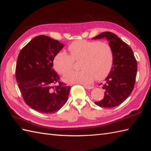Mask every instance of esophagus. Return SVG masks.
Returning a JSON list of instances; mask_svg holds the SVG:
<instances>
[{
  "mask_svg": "<svg viewBox=\"0 0 151 151\" xmlns=\"http://www.w3.org/2000/svg\"><path fill=\"white\" fill-rule=\"evenodd\" d=\"M84 87L86 89H88V90H90V89H92L93 88V86H88V85H84Z\"/></svg>",
  "mask_w": 151,
  "mask_h": 151,
  "instance_id": "34e87169",
  "label": "esophagus"
}]
</instances>
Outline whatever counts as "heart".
Segmentation results:
<instances>
[{
    "mask_svg": "<svg viewBox=\"0 0 151 151\" xmlns=\"http://www.w3.org/2000/svg\"><path fill=\"white\" fill-rule=\"evenodd\" d=\"M70 55L65 52L57 53L53 59L54 68L59 74L66 75L73 68V62H79V72H72L65 77L70 84L88 85L95 77L101 79L109 74L113 65L114 52L108 43L78 40L68 46Z\"/></svg>",
    "mask_w": 151,
    "mask_h": 151,
    "instance_id": "heart-1",
    "label": "heart"
}]
</instances>
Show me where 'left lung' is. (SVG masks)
<instances>
[{"mask_svg":"<svg viewBox=\"0 0 151 151\" xmlns=\"http://www.w3.org/2000/svg\"><path fill=\"white\" fill-rule=\"evenodd\" d=\"M106 38L114 52V61L109 76L103 86L104 98L95 102L103 108H114L128 98L134 87L137 74V61L131 48L114 33L105 32L93 39Z\"/></svg>","mask_w":151,"mask_h":151,"instance_id":"8db88e82","label":"left lung"}]
</instances>
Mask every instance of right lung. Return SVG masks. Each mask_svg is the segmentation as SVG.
Returning <instances> with one entry per match:
<instances>
[{
  "instance_id": "add662e5",
  "label": "right lung",
  "mask_w": 151,
  "mask_h": 151,
  "mask_svg": "<svg viewBox=\"0 0 151 151\" xmlns=\"http://www.w3.org/2000/svg\"><path fill=\"white\" fill-rule=\"evenodd\" d=\"M64 45L44 35L31 40L20 52L15 69L18 86L25 103L33 110L54 113L66 103L71 86L60 81L52 66ZM58 83V86L54 85Z\"/></svg>"
}]
</instances>
